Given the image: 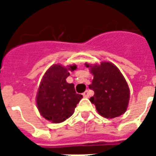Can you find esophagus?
<instances>
[{
  "instance_id": "obj_1",
  "label": "esophagus",
  "mask_w": 156,
  "mask_h": 156,
  "mask_svg": "<svg viewBox=\"0 0 156 156\" xmlns=\"http://www.w3.org/2000/svg\"><path fill=\"white\" fill-rule=\"evenodd\" d=\"M89 95H90V94H89V91H88V90H86V91L83 94V96L84 98H88Z\"/></svg>"
}]
</instances>
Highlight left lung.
Returning <instances> with one entry per match:
<instances>
[{
	"mask_svg": "<svg viewBox=\"0 0 156 156\" xmlns=\"http://www.w3.org/2000/svg\"><path fill=\"white\" fill-rule=\"evenodd\" d=\"M85 66L94 75L88 87L94 91L90 101L98 114L107 119L123 115L129 105V88L119 69L109 62H102L100 65L85 63Z\"/></svg>",
	"mask_w": 156,
	"mask_h": 156,
	"instance_id": "1",
	"label": "left lung"
}]
</instances>
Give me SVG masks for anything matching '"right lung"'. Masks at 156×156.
I'll return each instance as SVG.
<instances>
[{
    "label": "right lung",
    "instance_id": "add662e5",
    "mask_svg": "<svg viewBox=\"0 0 156 156\" xmlns=\"http://www.w3.org/2000/svg\"><path fill=\"white\" fill-rule=\"evenodd\" d=\"M76 65L65 68L52 65L45 73L37 94V105L40 114L46 119L58 124L66 120L73 113L83 95L76 94L73 83L66 78L69 71H74Z\"/></svg>",
    "mask_w": 156,
    "mask_h": 156
}]
</instances>
